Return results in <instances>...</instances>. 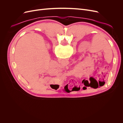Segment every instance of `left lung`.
<instances>
[{
  "label": "left lung",
  "mask_w": 123,
  "mask_h": 123,
  "mask_svg": "<svg viewBox=\"0 0 123 123\" xmlns=\"http://www.w3.org/2000/svg\"><path fill=\"white\" fill-rule=\"evenodd\" d=\"M90 84L89 85V86L92 88H93L94 89H96L98 87V81L94 80H93L92 79H90ZM105 83L104 82H99V86H102L104 85L105 84Z\"/></svg>",
  "instance_id": "1"
}]
</instances>
